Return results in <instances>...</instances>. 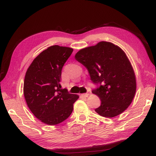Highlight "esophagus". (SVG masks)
Returning a JSON list of instances; mask_svg holds the SVG:
<instances>
[{
    "label": "esophagus",
    "mask_w": 156,
    "mask_h": 156,
    "mask_svg": "<svg viewBox=\"0 0 156 156\" xmlns=\"http://www.w3.org/2000/svg\"><path fill=\"white\" fill-rule=\"evenodd\" d=\"M88 95H89L88 93H84V94H82V96H84V97H88Z\"/></svg>",
    "instance_id": "esophagus-1"
}]
</instances>
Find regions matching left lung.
<instances>
[{"label": "left lung", "instance_id": "obj_1", "mask_svg": "<svg viewBox=\"0 0 156 156\" xmlns=\"http://www.w3.org/2000/svg\"><path fill=\"white\" fill-rule=\"evenodd\" d=\"M75 58L87 68L91 80L98 86L92 91L101 100L100 106L95 109L98 114L113 118L127 109L136 93V76L119 47L102 41L80 50Z\"/></svg>", "mask_w": 156, "mask_h": 156}]
</instances>
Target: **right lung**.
<instances>
[{
  "label": "right lung",
  "mask_w": 156,
  "mask_h": 156,
  "mask_svg": "<svg viewBox=\"0 0 156 156\" xmlns=\"http://www.w3.org/2000/svg\"><path fill=\"white\" fill-rule=\"evenodd\" d=\"M72 52L68 47L50 46L33 60L25 75L24 96L29 109L48 125L66 119L79 98L60 84L62 69Z\"/></svg>",
  "instance_id": "add662e5"
}]
</instances>
